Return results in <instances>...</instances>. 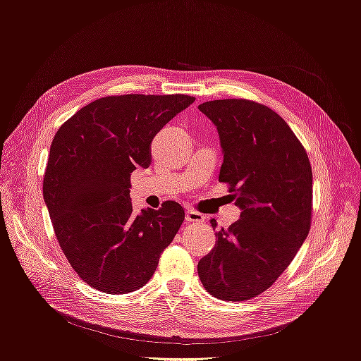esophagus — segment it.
Wrapping results in <instances>:
<instances>
[{
	"instance_id": "34e87169",
	"label": "esophagus",
	"mask_w": 361,
	"mask_h": 361,
	"mask_svg": "<svg viewBox=\"0 0 361 361\" xmlns=\"http://www.w3.org/2000/svg\"><path fill=\"white\" fill-rule=\"evenodd\" d=\"M185 218H187V221H190V223H197V221L200 223V221L204 220V216L200 212L194 211V209L185 211Z\"/></svg>"
}]
</instances>
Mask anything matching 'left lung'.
I'll return each instance as SVG.
<instances>
[{
    "label": "left lung",
    "instance_id": "1",
    "mask_svg": "<svg viewBox=\"0 0 361 361\" xmlns=\"http://www.w3.org/2000/svg\"><path fill=\"white\" fill-rule=\"evenodd\" d=\"M216 126L224 154L218 180L228 183L241 216L215 232L200 259L204 289L224 301L265 292L285 271L312 223L313 174L307 152L271 108L248 99L199 105ZM214 231L216 221L211 220Z\"/></svg>",
    "mask_w": 361,
    "mask_h": 361
}]
</instances>
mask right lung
I'll return each instance as SVG.
<instances>
[{
	"label": "right lung",
	"instance_id": "obj_1",
	"mask_svg": "<svg viewBox=\"0 0 361 361\" xmlns=\"http://www.w3.org/2000/svg\"><path fill=\"white\" fill-rule=\"evenodd\" d=\"M194 101L188 94L106 96L59 128L43 199L64 256L92 288L113 295L143 288L178 233L185 212L176 202L134 212L130 173L150 166L152 140Z\"/></svg>",
	"mask_w": 361,
	"mask_h": 361
}]
</instances>
